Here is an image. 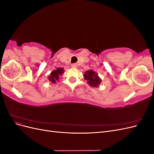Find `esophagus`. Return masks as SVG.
<instances>
[{
    "label": "esophagus",
    "instance_id": "1",
    "mask_svg": "<svg viewBox=\"0 0 154 154\" xmlns=\"http://www.w3.org/2000/svg\"><path fill=\"white\" fill-rule=\"evenodd\" d=\"M71 67H74H74H77V65H76V63H73V64L71 65Z\"/></svg>",
    "mask_w": 154,
    "mask_h": 154
}]
</instances>
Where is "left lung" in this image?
<instances>
[{
  "label": "left lung",
  "instance_id": "8db88e82",
  "mask_svg": "<svg viewBox=\"0 0 154 154\" xmlns=\"http://www.w3.org/2000/svg\"><path fill=\"white\" fill-rule=\"evenodd\" d=\"M83 77L87 81L89 85L92 87H98L101 82L97 74L96 73V72L92 71V70L87 71L83 74Z\"/></svg>",
  "mask_w": 154,
  "mask_h": 154
}]
</instances>
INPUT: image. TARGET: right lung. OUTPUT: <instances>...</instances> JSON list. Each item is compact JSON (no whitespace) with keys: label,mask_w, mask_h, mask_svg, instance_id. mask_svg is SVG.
I'll list each match as a JSON object with an SVG mask.
<instances>
[{"label":"right lung","mask_w":154,"mask_h":154,"mask_svg":"<svg viewBox=\"0 0 154 154\" xmlns=\"http://www.w3.org/2000/svg\"><path fill=\"white\" fill-rule=\"evenodd\" d=\"M63 72H64V69L63 68L58 67L51 72V74L48 77V80L53 83H57L56 82L57 81L58 82L59 80L60 76L62 75V74H63Z\"/></svg>","instance_id":"obj_1"}]
</instances>
